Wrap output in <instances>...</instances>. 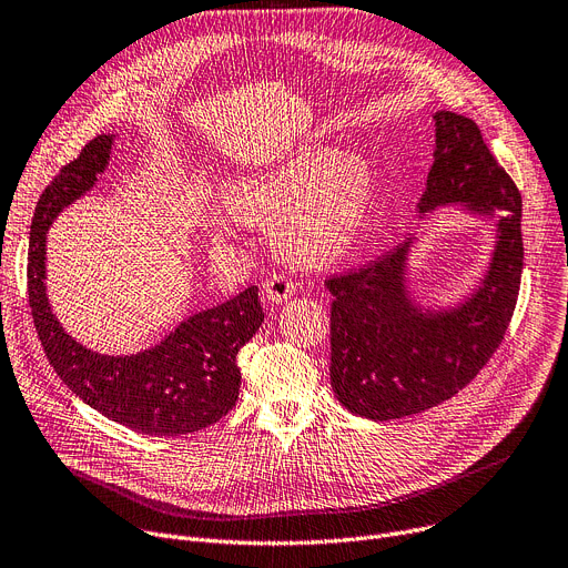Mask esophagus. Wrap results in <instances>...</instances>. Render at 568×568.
I'll use <instances>...</instances> for the list:
<instances>
[{
    "label": "esophagus",
    "mask_w": 568,
    "mask_h": 568,
    "mask_svg": "<svg viewBox=\"0 0 568 568\" xmlns=\"http://www.w3.org/2000/svg\"><path fill=\"white\" fill-rule=\"evenodd\" d=\"M294 292V283L283 276V274H274L267 281H264V296H267L270 304H283Z\"/></svg>",
    "instance_id": "obj_1"
}]
</instances>
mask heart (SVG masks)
<instances>
[{
	"label": "heart",
	"instance_id": "1",
	"mask_svg": "<svg viewBox=\"0 0 568 568\" xmlns=\"http://www.w3.org/2000/svg\"><path fill=\"white\" fill-rule=\"evenodd\" d=\"M374 194V171L361 153L311 141L267 169L235 178L223 199L242 221L272 219V240L287 260L322 267L363 235Z\"/></svg>",
	"mask_w": 568,
	"mask_h": 568
}]
</instances>
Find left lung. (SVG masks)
<instances>
[{
	"label": "left lung",
	"instance_id": "left-lung-1",
	"mask_svg": "<svg viewBox=\"0 0 568 568\" xmlns=\"http://www.w3.org/2000/svg\"><path fill=\"white\" fill-rule=\"evenodd\" d=\"M434 123V164L418 216L462 205L496 221V246L479 285L449 308L420 306L406 285L415 237L358 272L326 281L333 294L331 386L339 404L369 420L406 418L466 388L500 347L518 298V189L475 121L436 111Z\"/></svg>",
	"mask_w": 568,
	"mask_h": 568
}]
</instances>
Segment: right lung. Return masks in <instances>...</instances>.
Returning <instances> with one entry per match:
<instances>
[{"instance_id":"1","label":"right lung","mask_w":568,"mask_h":568,"mask_svg":"<svg viewBox=\"0 0 568 568\" xmlns=\"http://www.w3.org/2000/svg\"><path fill=\"white\" fill-rule=\"evenodd\" d=\"M111 145L113 134L89 141L36 203L27 257L31 317L61 382L104 418L148 436L192 434L221 420L237 402V354L264 322L257 287L182 320L160 345L139 354H98L68 335L48 298V229L63 207L91 192Z\"/></svg>"}]
</instances>
